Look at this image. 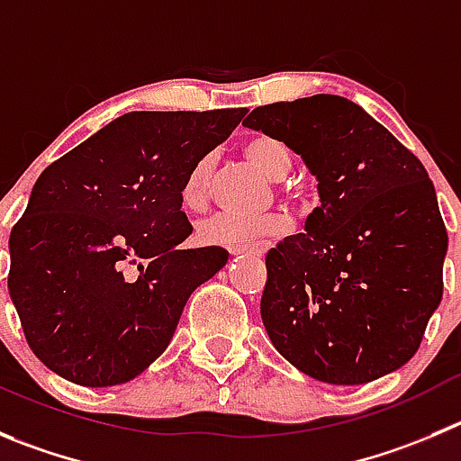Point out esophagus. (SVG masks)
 <instances>
[{
	"label": "esophagus",
	"mask_w": 461,
	"mask_h": 461,
	"mask_svg": "<svg viewBox=\"0 0 461 461\" xmlns=\"http://www.w3.org/2000/svg\"><path fill=\"white\" fill-rule=\"evenodd\" d=\"M269 244L262 242V244H253V247H230L228 251L233 253V256H265Z\"/></svg>",
	"instance_id": "1"
}]
</instances>
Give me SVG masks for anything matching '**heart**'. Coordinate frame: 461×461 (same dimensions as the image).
<instances>
[{
  "label": "heart",
  "mask_w": 461,
  "mask_h": 461,
  "mask_svg": "<svg viewBox=\"0 0 461 461\" xmlns=\"http://www.w3.org/2000/svg\"><path fill=\"white\" fill-rule=\"evenodd\" d=\"M249 160L271 181H280L292 169V151L287 144L271 135H258L244 149ZM214 158L203 156L194 162L187 172L181 187V201L187 208H199L208 199L210 174H212ZM287 228V219L278 212L258 214V217H240L230 212H214L196 223V235L208 247H249L256 240L280 235Z\"/></svg>",
  "instance_id": "obj_1"
}]
</instances>
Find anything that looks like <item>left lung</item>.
I'll use <instances>...</instances> for the list:
<instances>
[{"mask_svg": "<svg viewBox=\"0 0 461 461\" xmlns=\"http://www.w3.org/2000/svg\"><path fill=\"white\" fill-rule=\"evenodd\" d=\"M244 126L299 153L321 201L305 233L267 253L260 314L271 344L330 384L401 369L441 303L448 249L420 160L337 95L260 106Z\"/></svg>", "mask_w": 461, "mask_h": 461, "instance_id": "8db88e82", "label": "left lung"}]
</instances>
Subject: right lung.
<instances>
[{
    "instance_id": "right-lung-1",
    "label": "right lung",
    "mask_w": 461,
    "mask_h": 461,
    "mask_svg": "<svg viewBox=\"0 0 461 461\" xmlns=\"http://www.w3.org/2000/svg\"><path fill=\"white\" fill-rule=\"evenodd\" d=\"M244 115L126 113L41 174L8 240V292L42 365L111 387L160 357L190 294L228 260L178 247L192 233L183 181ZM129 266L140 276L126 279Z\"/></svg>"
}]
</instances>
